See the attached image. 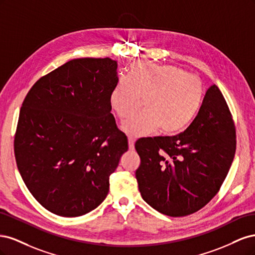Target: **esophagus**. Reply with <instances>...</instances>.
I'll return each mask as SVG.
<instances>
[{"instance_id":"34e87169","label":"esophagus","mask_w":255,"mask_h":255,"mask_svg":"<svg viewBox=\"0 0 255 255\" xmlns=\"http://www.w3.org/2000/svg\"><path fill=\"white\" fill-rule=\"evenodd\" d=\"M128 149L129 150L135 149V139L132 137H128Z\"/></svg>"}]
</instances>
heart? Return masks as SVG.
<instances>
[{
  "mask_svg": "<svg viewBox=\"0 0 255 255\" xmlns=\"http://www.w3.org/2000/svg\"><path fill=\"white\" fill-rule=\"evenodd\" d=\"M204 89L201 80L170 65L136 61L127 78L120 79L110 96L112 110L120 119L133 115L144 101L145 113L122 123L130 137H143L160 128L165 134L183 130L201 107Z\"/></svg>",
  "mask_w": 255,
  "mask_h": 255,
  "instance_id": "1",
  "label": "heart"
}]
</instances>
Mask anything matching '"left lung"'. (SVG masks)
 <instances>
[{
    "label": "left lung",
    "instance_id": "left-lung-1",
    "mask_svg": "<svg viewBox=\"0 0 255 255\" xmlns=\"http://www.w3.org/2000/svg\"><path fill=\"white\" fill-rule=\"evenodd\" d=\"M136 170L142 199L157 212L183 217L216 196L232 165L235 126L219 88L207 89L191 125L174 136L141 138Z\"/></svg>",
    "mask_w": 255,
    "mask_h": 255
}]
</instances>
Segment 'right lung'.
Masks as SVG:
<instances>
[{
	"instance_id": "add662e5",
	"label": "right lung",
	"mask_w": 255,
	"mask_h": 255,
	"mask_svg": "<svg viewBox=\"0 0 255 255\" xmlns=\"http://www.w3.org/2000/svg\"><path fill=\"white\" fill-rule=\"evenodd\" d=\"M117 61L76 58L38 80L26 95L14 136L18 170L30 194L63 217L95 210L128 149L111 113Z\"/></svg>"
}]
</instances>
